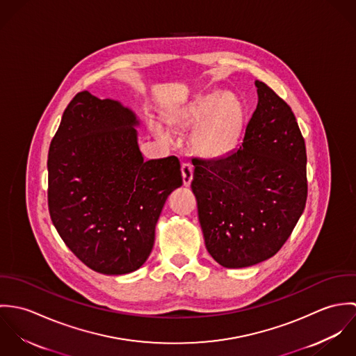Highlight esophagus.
Segmentation results:
<instances>
[{
    "instance_id": "34e87169",
    "label": "esophagus",
    "mask_w": 356,
    "mask_h": 356,
    "mask_svg": "<svg viewBox=\"0 0 356 356\" xmlns=\"http://www.w3.org/2000/svg\"><path fill=\"white\" fill-rule=\"evenodd\" d=\"M182 179H184V185L189 186L192 179H193V165L191 163H182Z\"/></svg>"
}]
</instances>
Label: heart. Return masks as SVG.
I'll use <instances>...</instances> for the list:
<instances>
[{
	"label": "heart",
	"instance_id": "obj_1",
	"mask_svg": "<svg viewBox=\"0 0 356 356\" xmlns=\"http://www.w3.org/2000/svg\"><path fill=\"white\" fill-rule=\"evenodd\" d=\"M168 122L177 126L197 123L191 136L193 151L205 159H219L232 152L237 144L243 126V106L234 96L209 93L174 111ZM152 129L159 137H168L159 122H152Z\"/></svg>",
	"mask_w": 356,
	"mask_h": 356
}]
</instances>
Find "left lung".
Listing matches in <instances>:
<instances>
[{"instance_id": "1", "label": "left lung", "mask_w": 356, "mask_h": 356, "mask_svg": "<svg viewBox=\"0 0 356 356\" xmlns=\"http://www.w3.org/2000/svg\"><path fill=\"white\" fill-rule=\"evenodd\" d=\"M257 105L237 151L192 159L205 247L223 267L241 268L277 254L307 200V153L291 106L254 81Z\"/></svg>"}]
</instances>
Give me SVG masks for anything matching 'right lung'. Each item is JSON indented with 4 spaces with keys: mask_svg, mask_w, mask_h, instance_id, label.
<instances>
[{
    "mask_svg": "<svg viewBox=\"0 0 356 356\" xmlns=\"http://www.w3.org/2000/svg\"><path fill=\"white\" fill-rule=\"evenodd\" d=\"M137 115L111 99L78 93L48 156L51 222L81 261L120 275L149 257L168 195L182 185L178 157L144 160Z\"/></svg>",
    "mask_w": 356,
    "mask_h": 356,
    "instance_id": "1",
    "label": "right lung"
}]
</instances>
